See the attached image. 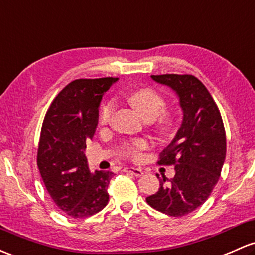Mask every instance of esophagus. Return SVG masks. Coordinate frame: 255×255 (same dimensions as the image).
Returning <instances> with one entry per match:
<instances>
[{
	"mask_svg": "<svg viewBox=\"0 0 255 255\" xmlns=\"http://www.w3.org/2000/svg\"><path fill=\"white\" fill-rule=\"evenodd\" d=\"M125 172L130 173V174L135 175V177H141V175H144V170L141 168H135V167H127V168H125Z\"/></svg>",
	"mask_w": 255,
	"mask_h": 255,
	"instance_id": "1",
	"label": "esophagus"
}]
</instances>
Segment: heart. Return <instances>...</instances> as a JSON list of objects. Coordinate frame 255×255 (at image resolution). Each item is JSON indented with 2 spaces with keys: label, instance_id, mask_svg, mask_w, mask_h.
<instances>
[{
  "label": "heart",
  "instance_id": "heart-1",
  "mask_svg": "<svg viewBox=\"0 0 255 255\" xmlns=\"http://www.w3.org/2000/svg\"><path fill=\"white\" fill-rule=\"evenodd\" d=\"M128 102L132 104V106L141 115L144 119H155L159 114L163 111L166 106V100L164 98L150 87H144L139 88L136 91L132 92L128 96ZM114 111V103L111 100H108L102 105L99 111V122L102 125H106L110 121V117ZM159 132L162 134H169L174 129V121L172 117L163 116L158 126ZM149 144L146 140H135L126 146V155L130 158H138L140 156V151L147 149Z\"/></svg>",
  "mask_w": 255,
  "mask_h": 255
}]
</instances>
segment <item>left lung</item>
<instances>
[{"label":"left lung","instance_id":"obj_1","mask_svg":"<svg viewBox=\"0 0 255 255\" xmlns=\"http://www.w3.org/2000/svg\"><path fill=\"white\" fill-rule=\"evenodd\" d=\"M179 97L183 122L174 139L159 155L157 163L174 166L175 175L146 197L156 211L183 217L206 202L219 180L226 156V135L222 115L205 85L192 75H152Z\"/></svg>","mask_w":255,"mask_h":255}]
</instances>
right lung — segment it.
<instances>
[{"mask_svg":"<svg viewBox=\"0 0 255 255\" xmlns=\"http://www.w3.org/2000/svg\"><path fill=\"white\" fill-rule=\"evenodd\" d=\"M117 77L80 78L70 82L50 104L42 123L37 166L53 202L71 218H87L109 202L114 173H91L85 155L93 138L99 104Z\"/></svg>","mask_w":255,"mask_h":255,"instance_id":"obj_1","label":"right lung"}]
</instances>
